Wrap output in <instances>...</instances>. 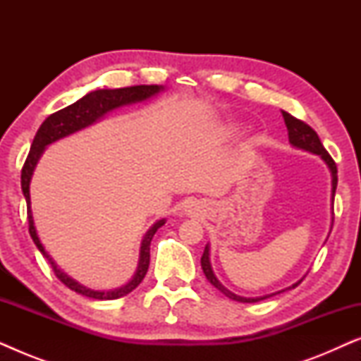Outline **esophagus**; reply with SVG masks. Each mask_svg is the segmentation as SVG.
I'll use <instances>...</instances> for the list:
<instances>
[{
  "label": "esophagus",
  "mask_w": 361,
  "mask_h": 361,
  "mask_svg": "<svg viewBox=\"0 0 361 361\" xmlns=\"http://www.w3.org/2000/svg\"><path fill=\"white\" fill-rule=\"evenodd\" d=\"M184 209L189 215H194V214H197V212H199V204H197L195 200H187Z\"/></svg>",
  "instance_id": "obj_1"
}]
</instances>
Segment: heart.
Instances as JSON below:
<instances>
[{"instance_id":"heart-1","label":"heart","mask_w":361,"mask_h":361,"mask_svg":"<svg viewBox=\"0 0 361 361\" xmlns=\"http://www.w3.org/2000/svg\"><path fill=\"white\" fill-rule=\"evenodd\" d=\"M240 123L235 121V120H228L226 123H224V125L220 126V135L224 137H230L236 135V133L240 131Z\"/></svg>"}]
</instances>
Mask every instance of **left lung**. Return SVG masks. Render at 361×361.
<instances>
[{"label": "left lung", "instance_id": "1", "mask_svg": "<svg viewBox=\"0 0 361 361\" xmlns=\"http://www.w3.org/2000/svg\"><path fill=\"white\" fill-rule=\"evenodd\" d=\"M283 118H284L286 128H288V136H289L290 146L298 147V149L312 152V154L319 156L320 159L325 162V166L329 167L330 176H332V209H334V197H335V189H337V166H335L334 159L330 157L329 152L325 151V147L322 146V142H320V140H319L317 133H315L312 128H310L309 125H305L304 121L298 120V118L290 116L289 113H286V111H283ZM332 224H334V212H332ZM200 264H202V269H204L205 278L209 279V283L214 286V288L219 289L220 293H224L226 298H230L231 300H236V302H258V300H264L268 298H273V295L284 293V290L294 289L295 286H299L300 281L304 279V278L299 279L298 283H294L293 286H289V288H286V289H281V290H278V293L259 295V298H243V295H238V294L231 293L230 289H226L225 286L220 283L219 278L215 276L214 268H212V263H210V246H209V243L205 245L204 255H202V258H200Z\"/></svg>", "mask_w": 361, "mask_h": 361}]
</instances>
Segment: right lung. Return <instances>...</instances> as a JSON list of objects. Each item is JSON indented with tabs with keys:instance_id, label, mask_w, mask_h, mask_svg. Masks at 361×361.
<instances>
[{
	"instance_id": "1",
	"label": "right lung",
	"mask_w": 361,
	"mask_h": 361,
	"mask_svg": "<svg viewBox=\"0 0 361 361\" xmlns=\"http://www.w3.org/2000/svg\"><path fill=\"white\" fill-rule=\"evenodd\" d=\"M161 92H164V87L162 85H136V87H126V88H115V90H110V88H98V90L87 93L85 97L80 98V100H77L75 103H72V105L63 108V110L52 113L51 116L46 118V121L42 123L41 128H39L36 133V136H34L31 151H29L27 159L24 162V167L21 172V189L27 204L29 233H31L34 245H36L37 250L44 255V258H47L49 263H51L57 278L61 279L68 289L75 290V293L85 295V298L97 299V300H113V299H120L123 295L130 294L133 289H136L141 281L145 279L147 268H149V245H151L152 236H154L157 228H161V226L166 224V219L157 220L156 224L146 231L145 238H142L141 246H140V259H137L136 273L126 284H123L120 288H115V289H108V290L87 288V286H83L78 283V281L71 278L67 273H63V271L57 266L56 261L51 258V255L47 253L46 248H44L41 240H39L36 225H34L32 210H31V190H29L34 169H36L42 152L46 151V147L49 145L62 140V137L71 136L73 133L85 130L88 126L95 125L97 121H100L102 118H105L108 115V113L115 111L118 108L135 105V103H142L149 100L152 97H156L157 93Z\"/></svg>"
}]
</instances>
